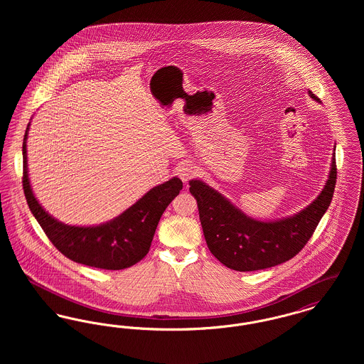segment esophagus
Wrapping results in <instances>:
<instances>
[{"label":"esophagus","mask_w":364,"mask_h":364,"mask_svg":"<svg viewBox=\"0 0 364 364\" xmlns=\"http://www.w3.org/2000/svg\"><path fill=\"white\" fill-rule=\"evenodd\" d=\"M177 173H178V177L183 180V183H188L192 177L196 176V168L190 162H186L177 169Z\"/></svg>","instance_id":"esophagus-1"}]
</instances>
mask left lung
I'll use <instances>...</instances> for the list:
<instances>
[{
	"label": "left lung",
	"instance_id": "left-lung-1",
	"mask_svg": "<svg viewBox=\"0 0 364 364\" xmlns=\"http://www.w3.org/2000/svg\"><path fill=\"white\" fill-rule=\"evenodd\" d=\"M309 95L321 104L311 91ZM331 156L328 180L311 203L294 215L270 221L247 215L208 183L190 180L210 252L236 272L262 270L292 259L310 240L329 208L337 178L336 146Z\"/></svg>",
	"mask_w": 364,
	"mask_h": 364
}]
</instances>
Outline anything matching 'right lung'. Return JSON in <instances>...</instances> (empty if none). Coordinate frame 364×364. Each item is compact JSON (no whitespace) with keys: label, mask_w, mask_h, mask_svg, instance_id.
Wrapping results in <instances>:
<instances>
[{"label":"right lung","mask_w":364,"mask_h":364,"mask_svg":"<svg viewBox=\"0 0 364 364\" xmlns=\"http://www.w3.org/2000/svg\"><path fill=\"white\" fill-rule=\"evenodd\" d=\"M23 140V190L33 215L53 245L67 258L97 269L122 270L143 259L153 242L165 208L183 188L178 177L153 187L120 215L98 225H68L49 214L35 198L27 164V139Z\"/></svg>","instance_id":"1"}]
</instances>
